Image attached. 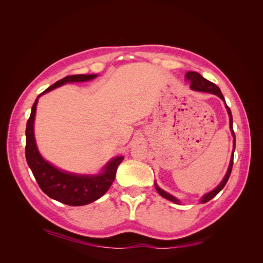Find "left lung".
Listing matches in <instances>:
<instances>
[{
	"mask_svg": "<svg viewBox=\"0 0 263 263\" xmlns=\"http://www.w3.org/2000/svg\"><path fill=\"white\" fill-rule=\"evenodd\" d=\"M185 78H186V80L190 81V83H191L190 87L192 90L197 91V92H208V93L215 94V95H217L219 99H221L222 101H224V104H225V107L227 109V113H228V116H229V128H230V132H232L233 137H234V140H233V142H234V144H233V153H232V157H230L229 165H228V169H227V172L225 174L224 179H222L219 184L216 187H215L214 190H212L211 192L204 194L200 198V202L201 203H206V202H209L210 200H212L213 197L216 196L220 192V191L224 189V186L226 185V183H227V181L229 179L230 173H232L233 163H234V153H235V148H236V137H235V133H234V129H233V115H232V112H230V108L226 104L225 99H224V97H222V94L220 92V89L216 84H214L213 82L206 80L205 78H203L200 73L195 72V71H189V72L185 74ZM155 187L157 190V192L160 194L162 197H164V198H166V200H169V201L176 203V204H181L177 197H174L173 195L166 193L165 191H163L161 187H159V185L157 184L156 181H155Z\"/></svg>",
	"mask_w": 263,
	"mask_h": 263,
	"instance_id": "left-lung-1",
	"label": "left lung"
}]
</instances>
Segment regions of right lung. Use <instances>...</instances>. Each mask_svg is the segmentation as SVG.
<instances>
[{
	"label": "right lung",
	"instance_id": "add662e5",
	"mask_svg": "<svg viewBox=\"0 0 263 263\" xmlns=\"http://www.w3.org/2000/svg\"><path fill=\"white\" fill-rule=\"evenodd\" d=\"M98 74H76L68 76L50 85L37 97L30 116L26 125V148L25 156L29 168L38 183L39 187L45 194L52 200L70 206H82L99 200L104 195L112 185L115 179L116 171L124 157H115L103 166L100 173L97 174H78L63 171L44 159L39 153L35 140L34 122L38 99L51 90L67 83L86 82L93 80Z\"/></svg>",
	"mask_w": 263,
	"mask_h": 263
}]
</instances>
